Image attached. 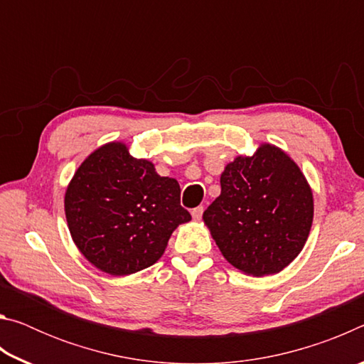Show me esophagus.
<instances>
[{"label":"esophagus","mask_w":364,"mask_h":364,"mask_svg":"<svg viewBox=\"0 0 364 364\" xmlns=\"http://www.w3.org/2000/svg\"><path fill=\"white\" fill-rule=\"evenodd\" d=\"M202 213H204V207H196L193 208V212H191V215H193L194 220H200L202 218Z\"/></svg>","instance_id":"esophagus-1"}]
</instances>
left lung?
I'll return each instance as SVG.
<instances>
[{
  "instance_id": "8db88e82",
  "label": "left lung",
  "mask_w": 364,
  "mask_h": 364,
  "mask_svg": "<svg viewBox=\"0 0 364 364\" xmlns=\"http://www.w3.org/2000/svg\"><path fill=\"white\" fill-rule=\"evenodd\" d=\"M220 184L204 221L221 254L247 274L279 273L304 249L313 221L311 189L300 168L263 144L228 164Z\"/></svg>"
}]
</instances>
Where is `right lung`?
Wrapping results in <instances>:
<instances>
[{
  "instance_id": "add662e5",
  "label": "right lung",
  "mask_w": 364,
  "mask_h": 364,
  "mask_svg": "<svg viewBox=\"0 0 364 364\" xmlns=\"http://www.w3.org/2000/svg\"><path fill=\"white\" fill-rule=\"evenodd\" d=\"M180 184L122 143L100 147L80 165L65 193L73 242L104 273L125 276L156 263L178 225L191 220Z\"/></svg>"
}]
</instances>
